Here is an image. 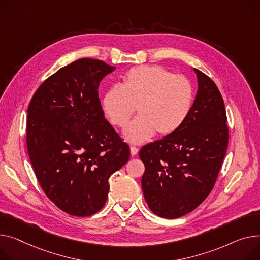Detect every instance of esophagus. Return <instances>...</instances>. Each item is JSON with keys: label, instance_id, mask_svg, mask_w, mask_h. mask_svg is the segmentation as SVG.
Here are the masks:
<instances>
[{"label": "esophagus", "instance_id": "obj_1", "mask_svg": "<svg viewBox=\"0 0 260 260\" xmlns=\"http://www.w3.org/2000/svg\"><path fill=\"white\" fill-rule=\"evenodd\" d=\"M138 151H139V149H138L137 147H135V146H132V147H131V154L133 155V157L138 153Z\"/></svg>", "mask_w": 260, "mask_h": 260}]
</instances>
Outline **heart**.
Wrapping results in <instances>:
<instances>
[{
	"mask_svg": "<svg viewBox=\"0 0 260 260\" xmlns=\"http://www.w3.org/2000/svg\"><path fill=\"white\" fill-rule=\"evenodd\" d=\"M193 103V89L189 79L174 75L161 66L132 68L122 84L110 88L101 100L110 122L124 128L137 109L136 118L124 132L135 144L147 141L155 133L168 136L185 122Z\"/></svg>",
	"mask_w": 260,
	"mask_h": 260,
	"instance_id": "b5f03b06",
	"label": "heart"
}]
</instances>
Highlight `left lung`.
Here are the masks:
<instances>
[{
  "instance_id": "1",
  "label": "left lung",
  "mask_w": 260,
  "mask_h": 260,
  "mask_svg": "<svg viewBox=\"0 0 260 260\" xmlns=\"http://www.w3.org/2000/svg\"><path fill=\"white\" fill-rule=\"evenodd\" d=\"M199 89L187 119L174 134L144 145L142 189L149 209L164 218L194 210L216 182L229 131L223 99L214 81L193 69Z\"/></svg>"
}]
</instances>
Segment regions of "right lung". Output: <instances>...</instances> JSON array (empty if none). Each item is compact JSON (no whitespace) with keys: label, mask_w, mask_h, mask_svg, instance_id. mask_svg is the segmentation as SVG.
<instances>
[{"label":"right lung","mask_w":260,"mask_h":260,"mask_svg":"<svg viewBox=\"0 0 260 260\" xmlns=\"http://www.w3.org/2000/svg\"><path fill=\"white\" fill-rule=\"evenodd\" d=\"M115 67L80 58L47 78L28 107L27 148L50 201L68 214L90 216L105 206L109 179L129 146L105 118L98 88Z\"/></svg>","instance_id":"right-lung-1"}]
</instances>
